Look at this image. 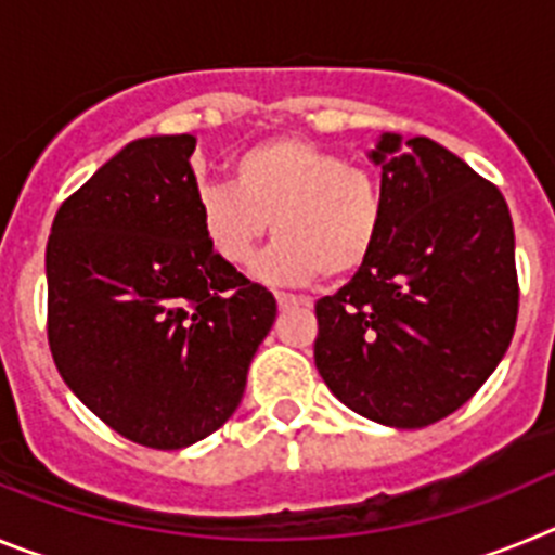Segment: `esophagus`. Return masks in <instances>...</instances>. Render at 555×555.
Here are the masks:
<instances>
[{
  "label": "esophagus",
  "mask_w": 555,
  "mask_h": 555,
  "mask_svg": "<svg viewBox=\"0 0 555 555\" xmlns=\"http://www.w3.org/2000/svg\"><path fill=\"white\" fill-rule=\"evenodd\" d=\"M274 300H278V306L281 308L311 306V300H308V297H302V294H292V292H274Z\"/></svg>",
  "instance_id": "1"
}]
</instances>
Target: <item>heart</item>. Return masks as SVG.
<instances>
[{
  "mask_svg": "<svg viewBox=\"0 0 555 555\" xmlns=\"http://www.w3.org/2000/svg\"><path fill=\"white\" fill-rule=\"evenodd\" d=\"M233 183L199 191V222L228 267H253L274 230L261 274L278 283L338 281L375 253L386 222V191L370 166L297 135H274L230 160Z\"/></svg>",
  "mask_w": 555,
  "mask_h": 555,
  "instance_id": "obj_1",
  "label": "heart"
}]
</instances>
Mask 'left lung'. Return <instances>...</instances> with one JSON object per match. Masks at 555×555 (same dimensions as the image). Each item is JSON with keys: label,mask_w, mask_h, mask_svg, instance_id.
Masks as SVG:
<instances>
[{"label": "left lung", "mask_w": 555, "mask_h": 555, "mask_svg": "<svg viewBox=\"0 0 555 555\" xmlns=\"http://www.w3.org/2000/svg\"><path fill=\"white\" fill-rule=\"evenodd\" d=\"M372 160L384 233L352 281L317 300L313 361L356 414L425 428L467 403L512 345L514 224L498 185L436 141L386 132Z\"/></svg>", "instance_id": "1"}]
</instances>
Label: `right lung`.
<instances>
[{
    "instance_id": "obj_1",
    "label": "right lung",
    "mask_w": 555,
    "mask_h": 555,
    "mask_svg": "<svg viewBox=\"0 0 555 555\" xmlns=\"http://www.w3.org/2000/svg\"><path fill=\"white\" fill-rule=\"evenodd\" d=\"M197 139L127 144L57 208L47 242V336L66 386L125 439L180 450L242 403L272 292L203 233Z\"/></svg>"
}]
</instances>
